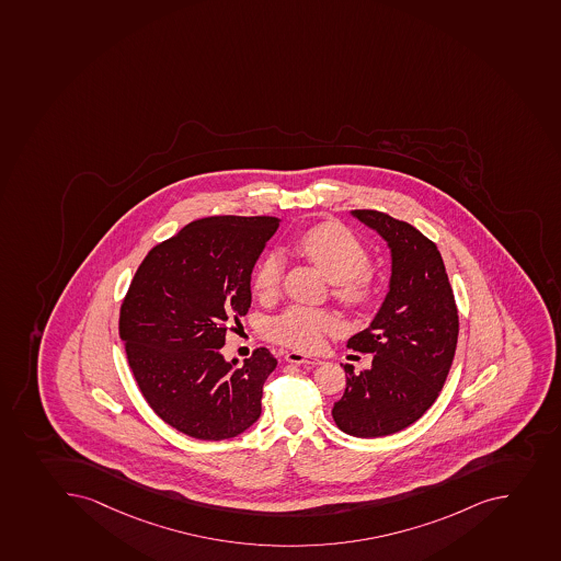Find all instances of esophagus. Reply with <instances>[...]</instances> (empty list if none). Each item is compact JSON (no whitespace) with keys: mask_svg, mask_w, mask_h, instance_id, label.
I'll return each mask as SVG.
<instances>
[{"mask_svg":"<svg viewBox=\"0 0 561 561\" xmlns=\"http://www.w3.org/2000/svg\"><path fill=\"white\" fill-rule=\"evenodd\" d=\"M284 358L289 362V364H309V366H319V358H311V356L302 355V353H297V351H288Z\"/></svg>","mask_w":561,"mask_h":561,"instance_id":"esophagus-1","label":"esophagus"}]
</instances>
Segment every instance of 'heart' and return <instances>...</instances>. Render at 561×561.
Wrapping results in <instances>:
<instances>
[{"label": "heart", "mask_w": 561, "mask_h": 561, "mask_svg": "<svg viewBox=\"0 0 561 561\" xmlns=\"http://www.w3.org/2000/svg\"><path fill=\"white\" fill-rule=\"evenodd\" d=\"M297 252L313 262L331 283L336 299L347 306H366L377 294L373 277L371 255L358 237L336 222H322L302 231L295 239ZM284 261L270 252L259 262L253 288L262 299L277 294L283 283ZM341 330V320L324 309L289 306L283 313L267 320L266 333L273 342L297 351L319 350L325 335Z\"/></svg>", "instance_id": "b5f03b06"}]
</instances>
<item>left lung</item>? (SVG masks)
<instances>
[{
  "instance_id": "1",
  "label": "left lung",
  "mask_w": 561,
  "mask_h": 561,
  "mask_svg": "<svg viewBox=\"0 0 561 561\" xmlns=\"http://www.w3.org/2000/svg\"><path fill=\"white\" fill-rule=\"evenodd\" d=\"M391 250V278L382 306L347 347L373 353L355 375L346 364V391L333 405L339 430L358 438L393 435L435 403L458 342V309L435 242L414 226L377 210H353Z\"/></svg>"
}]
</instances>
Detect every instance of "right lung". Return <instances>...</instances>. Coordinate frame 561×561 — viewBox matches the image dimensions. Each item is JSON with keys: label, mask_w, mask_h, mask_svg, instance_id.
<instances>
[{"label": "right lung", "mask_w": 561, "mask_h": 561, "mask_svg": "<svg viewBox=\"0 0 561 561\" xmlns=\"http://www.w3.org/2000/svg\"><path fill=\"white\" fill-rule=\"evenodd\" d=\"M277 217L194 220L153 247L121 304L119 336L159 419L197 440L241 435L261 416L277 358L259 347L239 364L220 353L252 304V272Z\"/></svg>", "instance_id": "obj_1"}]
</instances>
